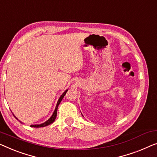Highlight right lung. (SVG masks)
<instances>
[{
	"mask_svg": "<svg viewBox=\"0 0 157 157\" xmlns=\"http://www.w3.org/2000/svg\"><path fill=\"white\" fill-rule=\"evenodd\" d=\"M67 91V90L65 91V92L63 94H62L61 96H60V97L59 98V99H58V103H57V105H56V109H55L54 112H53L52 116H51V118H49L47 121H46L45 123H42V124H40V125H31L30 126H31V127H34V128H41V127H45V126L48 125H50V124L52 123L53 122V121H55V119H56V116H57L58 107V106H59L60 101H62L63 98L64 97V96L65 95V94H66ZM13 116H14V114H13ZM15 118H16V117H15Z\"/></svg>",
	"mask_w": 157,
	"mask_h": 157,
	"instance_id": "1",
	"label": "right lung"
}]
</instances>
